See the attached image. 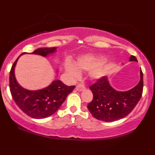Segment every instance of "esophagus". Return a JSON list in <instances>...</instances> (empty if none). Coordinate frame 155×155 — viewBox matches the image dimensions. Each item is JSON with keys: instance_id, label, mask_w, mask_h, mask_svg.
I'll use <instances>...</instances> for the list:
<instances>
[{"instance_id": "esophagus-1", "label": "esophagus", "mask_w": 155, "mask_h": 155, "mask_svg": "<svg viewBox=\"0 0 155 155\" xmlns=\"http://www.w3.org/2000/svg\"><path fill=\"white\" fill-rule=\"evenodd\" d=\"M84 89H85V87L83 85H82V84H78L75 87V90L78 91V92H81V91L84 90Z\"/></svg>"}]
</instances>
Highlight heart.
I'll list each match as a JSON object with an SVG mask.
<instances>
[{"label": "heart", "instance_id": "1", "mask_svg": "<svg viewBox=\"0 0 155 155\" xmlns=\"http://www.w3.org/2000/svg\"><path fill=\"white\" fill-rule=\"evenodd\" d=\"M104 58L101 56H97L94 55H86L79 58V60L76 63V68L75 65L72 63H67L65 65V71L68 75L72 79H75L80 76V71H89V70L94 68L97 66L96 68L92 70L90 73V76L91 78L94 80L99 79L104 76L107 73L106 67L99 65L102 63ZM99 66L98 67V65Z\"/></svg>", "mask_w": 155, "mask_h": 155}]
</instances>
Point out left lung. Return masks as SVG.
Returning <instances> with one entry per match:
<instances>
[{
	"mask_svg": "<svg viewBox=\"0 0 155 155\" xmlns=\"http://www.w3.org/2000/svg\"><path fill=\"white\" fill-rule=\"evenodd\" d=\"M130 61H137L134 56ZM140 80L138 84L130 90L120 92L110 84L107 77H102L90 87L93 99L87 104V109L97 119L112 122L128 116L138 103L143 90V73L140 71Z\"/></svg>",
	"mask_w": 155,
	"mask_h": 155,
	"instance_id": "obj_1",
	"label": "left lung"
}]
</instances>
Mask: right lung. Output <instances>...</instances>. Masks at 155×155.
Wrapping results in <instances>:
<instances>
[{"instance_id":"add662e5","label":"right lung","mask_w":155,"mask_h":155,"mask_svg":"<svg viewBox=\"0 0 155 155\" xmlns=\"http://www.w3.org/2000/svg\"><path fill=\"white\" fill-rule=\"evenodd\" d=\"M56 51V47L40 48L31 53L46 57ZM26 53H22L12 65L10 73V90L12 99L22 111L33 118L49 117L64 102L75 86H67L61 80H54L45 88L39 90H28L18 84L15 76V68L19 58Z\"/></svg>"}]
</instances>
